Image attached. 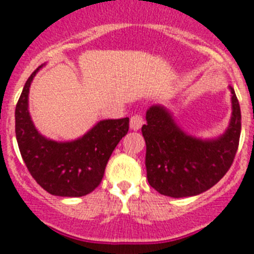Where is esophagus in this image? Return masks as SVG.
<instances>
[{"mask_svg": "<svg viewBox=\"0 0 254 254\" xmlns=\"http://www.w3.org/2000/svg\"><path fill=\"white\" fill-rule=\"evenodd\" d=\"M143 123H145V121H143L142 116H140V114H134V116L131 117V120H129V128H131L132 131H138V129L142 127Z\"/></svg>", "mask_w": 254, "mask_h": 254, "instance_id": "esophagus-1", "label": "esophagus"}]
</instances>
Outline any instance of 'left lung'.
<instances>
[{
  "label": "left lung",
  "instance_id": "8db88e82",
  "mask_svg": "<svg viewBox=\"0 0 254 254\" xmlns=\"http://www.w3.org/2000/svg\"><path fill=\"white\" fill-rule=\"evenodd\" d=\"M232 116L225 131L216 137H196L182 128L174 114L161 104L146 111L142 136L146 142L147 181L164 196H197L225 176L239 145L241 107L232 86Z\"/></svg>",
  "mask_w": 254,
  "mask_h": 254
}]
</instances>
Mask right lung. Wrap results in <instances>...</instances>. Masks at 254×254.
Listing matches in <instances>:
<instances>
[{
  "label": "right lung",
  "instance_id": "1",
  "mask_svg": "<svg viewBox=\"0 0 254 254\" xmlns=\"http://www.w3.org/2000/svg\"><path fill=\"white\" fill-rule=\"evenodd\" d=\"M31 73L15 109V132L22 160L31 177L48 193L60 197H81L102 182L107 163L123 136L129 118L103 120L86 133L69 141L46 137L35 127L29 112V91L35 75Z\"/></svg>",
  "mask_w": 254,
  "mask_h": 254
}]
</instances>
